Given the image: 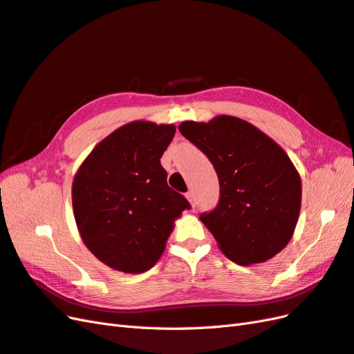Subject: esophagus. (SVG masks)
Returning a JSON list of instances; mask_svg holds the SVG:
<instances>
[{"instance_id": "1", "label": "esophagus", "mask_w": 354, "mask_h": 354, "mask_svg": "<svg viewBox=\"0 0 354 354\" xmlns=\"http://www.w3.org/2000/svg\"><path fill=\"white\" fill-rule=\"evenodd\" d=\"M185 197H187V200L191 203V206L194 207L196 205H194V193H193V191H188V193L185 194Z\"/></svg>"}]
</instances>
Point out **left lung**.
I'll list each match as a JSON object with an SVG mask.
<instances>
[{"label":"left lung","mask_w":354,"mask_h":354,"mask_svg":"<svg viewBox=\"0 0 354 354\" xmlns=\"http://www.w3.org/2000/svg\"><path fill=\"white\" fill-rule=\"evenodd\" d=\"M206 154L219 179V201L200 215L219 249L240 266L264 262L294 234L301 209V178L274 140L245 120L219 115L179 126Z\"/></svg>","instance_id":"left-lung-1"}]
</instances>
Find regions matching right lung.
Segmentation results:
<instances>
[{"label": "right lung", "mask_w": 354, "mask_h": 354, "mask_svg": "<svg viewBox=\"0 0 354 354\" xmlns=\"http://www.w3.org/2000/svg\"><path fill=\"white\" fill-rule=\"evenodd\" d=\"M174 124L132 121L95 147L73 183L77 227L88 250L108 267L138 274L153 267L174 222L189 209L167 185L160 163Z\"/></svg>", "instance_id": "obj_1"}]
</instances>
